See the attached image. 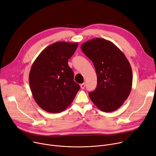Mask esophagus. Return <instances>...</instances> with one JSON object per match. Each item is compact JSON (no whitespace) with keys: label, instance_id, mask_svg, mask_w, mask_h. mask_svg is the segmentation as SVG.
Returning a JSON list of instances; mask_svg holds the SVG:
<instances>
[{"label":"esophagus","instance_id":"34e87169","mask_svg":"<svg viewBox=\"0 0 156 156\" xmlns=\"http://www.w3.org/2000/svg\"><path fill=\"white\" fill-rule=\"evenodd\" d=\"M80 87H81V89H84V87H85V83H82V84H80Z\"/></svg>","mask_w":156,"mask_h":156}]
</instances>
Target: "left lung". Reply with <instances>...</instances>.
Here are the masks:
<instances>
[{"label":"left lung","instance_id":"obj_1","mask_svg":"<svg viewBox=\"0 0 156 156\" xmlns=\"http://www.w3.org/2000/svg\"><path fill=\"white\" fill-rule=\"evenodd\" d=\"M81 48L92 61L97 75V87L89 93L91 100L102 111H116L131 91L133 73L129 61L118 47L104 38L88 40Z\"/></svg>","mask_w":156,"mask_h":156}]
</instances>
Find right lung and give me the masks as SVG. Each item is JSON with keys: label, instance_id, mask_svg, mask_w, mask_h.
<instances>
[{"label": "right lung", "instance_id": "right-lung-1", "mask_svg": "<svg viewBox=\"0 0 156 156\" xmlns=\"http://www.w3.org/2000/svg\"><path fill=\"white\" fill-rule=\"evenodd\" d=\"M78 45V42H55L42 51L32 64L29 73L31 91L37 105L47 112L65 110L80 89L68 65Z\"/></svg>", "mask_w": 156, "mask_h": 156}]
</instances>
